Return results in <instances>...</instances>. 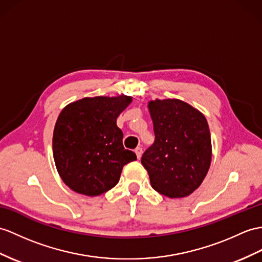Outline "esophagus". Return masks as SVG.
Segmentation results:
<instances>
[{"mask_svg":"<svg viewBox=\"0 0 262 262\" xmlns=\"http://www.w3.org/2000/svg\"><path fill=\"white\" fill-rule=\"evenodd\" d=\"M136 155H137V158L138 159H141V156H142V148H141V146H138V148L136 149Z\"/></svg>","mask_w":262,"mask_h":262,"instance_id":"34e87169","label":"esophagus"}]
</instances>
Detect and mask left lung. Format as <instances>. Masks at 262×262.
<instances>
[{"instance_id": "1", "label": "left lung", "mask_w": 262, "mask_h": 262, "mask_svg": "<svg viewBox=\"0 0 262 262\" xmlns=\"http://www.w3.org/2000/svg\"><path fill=\"white\" fill-rule=\"evenodd\" d=\"M155 143L141 163L152 188L169 198H183L200 187L211 163V137L205 116L181 100L149 102Z\"/></svg>"}]
</instances>
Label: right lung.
Wrapping results in <instances>:
<instances>
[{
	"label": "right lung",
	"instance_id": "add662e5",
	"mask_svg": "<svg viewBox=\"0 0 262 262\" xmlns=\"http://www.w3.org/2000/svg\"><path fill=\"white\" fill-rule=\"evenodd\" d=\"M129 95L84 98L68 104L56 120L53 158L67 186L89 196L100 195L120 180L122 168L137 160L124 149L117 119L131 103Z\"/></svg>",
	"mask_w": 262,
	"mask_h": 262
}]
</instances>
